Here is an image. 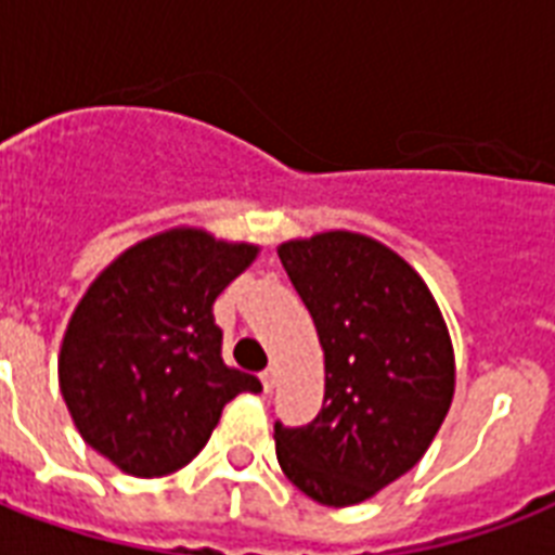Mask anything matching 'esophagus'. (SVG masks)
Returning a JSON list of instances; mask_svg holds the SVG:
<instances>
[{"mask_svg":"<svg viewBox=\"0 0 555 555\" xmlns=\"http://www.w3.org/2000/svg\"><path fill=\"white\" fill-rule=\"evenodd\" d=\"M261 386H264V391H273V386H276V369L273 365H268V369L261 371Z\"/></svg>","mask_w":555,"mask_h":555,"instance_id":"34e87169","label":"esophagus"}]
</instances>
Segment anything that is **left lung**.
<instances>
[{"label": "left lung", "instance_id": "1", "mask_svg": "<svg viewBox=\"0 0 555 555\" xmlns=\"http://www.w3.org/2000/svg\"><path fill=\"white\" fill-rule=\"evenodd\" d=\"M325 351L308 426H273L282 473L308 499L351 507L405 475L455 395L447 322L417 270L369 235L331 230L279 247Z\"/></svg>", "mask_w": 555, "mask_h": 555}]
</instances>
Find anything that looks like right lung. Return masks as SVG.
<instances>
[{"label": "right lung", "mask_w": 555, "mask_h": 555, "mask_svg": "<svg viewBox=\"0 0 555 555\" xmlns=\"http://www.w3.org/2000/svg\"><path fill=\"white\" fill-rule=\"evenodd\" d=\"M256 244L192 227L143 238L100 273L60 348V391L82 440L134 478L186 466L253 374L221 360L212 302Z\"/></svg>", "instance_id": "right-lung-1"}]
</instances>
